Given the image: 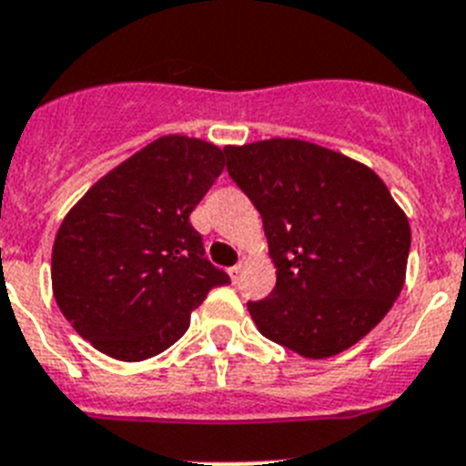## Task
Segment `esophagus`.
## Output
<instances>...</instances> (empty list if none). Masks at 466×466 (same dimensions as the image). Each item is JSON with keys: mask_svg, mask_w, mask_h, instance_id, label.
<instances>
[{"mask_svg": "<svg viewBox=\"0 0 466 466\" xmlns=\"http://www.w3.org/2000/svg\"><path fill=\"white\" fill-rule=\"evenodd\" d=\"M241 272H244V265H241V262H238V265H234V267H229V277H232V281H238Z\"/></svg>", "mask_w": 466, "mask_h": 466, "instance_id": "1", "label": "esophagus"}]
</instances>
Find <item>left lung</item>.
Wrapping results in <instances>:
<instances>
[{
	"label": "left lung",
	"instance_id": "left-lung-1",
	"mask_svg": "<svg viewBox=\"0 0 466 466\" xmlns=\"http://www.w3.org/2000/svg\"><path fill=\"white\" fill-rule=\"evenodd\" d=\"M228 173L265 225L277 286L248 302L260 333L307 359L356 345L406 279L410 228L368 166L305 140L228 147Z\"/></svg>",
	"mask_w": 466,
	"mask_h": 466
}]
</instances>
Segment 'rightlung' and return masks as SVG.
<instances>
[{
  "instance_id": "right-lung-1",
  "label": "right lung",
  "mask_w": 466,
  "mask_h": 466,
  "mask_svg": "<svg viewBox=\"0 0 466 466\" xmlns=\"http://www.w3.org/2000/svg\"><path fill=\"white\" fill-rule=\"evenodd\" d=\"M225 168V152L166 136L93 185L56 234L54 295L72 329L119 361L168 350L189 311L229 277L189 222Z\"/></svg>"
}]
</instances>
